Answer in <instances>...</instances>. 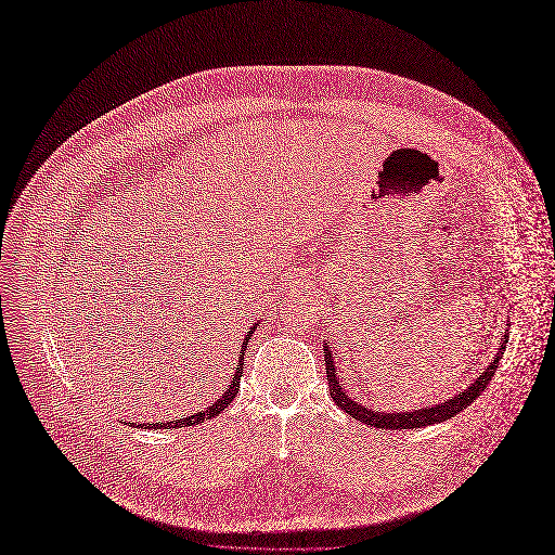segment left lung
<instances>
[{"instance_id":"8db88e82","label":"left lung","mask_w":555,"mask_h":555,"mask_svg":"<svg viewBox=\"0 0 555 555\" xmlns=\"http://www.w3.org/2000/svg\"><path fill=\"white\" fill-rule=\"evenodd\" d=\"M507 347V332L505 336L501 338V349L499 353L494 356V360L488 364V369L474 379L465 390H461L459 395H454L452 400H443L435 406H426V409H420V411H406V413H377L373 409H366L362 406L360 402L351 400L349 395L343 390L340 386V377L336 375V362H334V356L330 351V345L325 343V364H327V382H330V392L332 398L336 402L338 409H343L347 415H351L353 420L366 424V426H373V428H388V430H406V428H422V426H430V424H441L454 415H459L463 409H467L474 400L479 398V395L488 388V384L492 382L496 369H499V362L503 358V351Z\"/></svg>"}]
</instances>
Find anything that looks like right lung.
Instances as JSON below:
<instances>
[{"instance_id": "add662e5", "label": "right lung", "mask_w": 555, "mask_h": 555, "mask_svg": "<svg viewBox=\"0 0 555 555\" xmlns=\"http://www.w3.org/2000/svg\"><path fill=\"white\" fill-rule=\"evenodd\" d=\"M261 321H257L253 327H250V332H248V336L244 338V345H242V356H240V362H236V366H234V375H232V382L228 384V388H225V392L221 395V398L212 404V406H208L206 411H199V413H195V415H189V417H182V420H176V422H167V424H140V426H146V428H153V430H157V428H182V426H197V424H202V422H206V420H212V417H217L232 400H234V395H236V390H240V379H242V373H244V353H246V347H248V340H250V336H253V332L257 330V325H259Z\"/></svg>"}]
</instances>
